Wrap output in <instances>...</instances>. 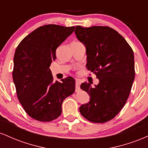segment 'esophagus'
I'll list each match as a JSON object with an SVG mask.
<instances>
[{
    "mask_svg": "<svg viewBox=\"0 0 148 148\" xmlns=\"http://www.w3.org/2000/svg\"><path fill=\"white\" fill-rule=\"evenodd\" d=\"M80 85H81V82L79 79L76 80V91H79L80 90Z\"/></svg>",
    "mask_w": 148,
    "mask_h": 148,
    "instance_id": "1",
    "label": "esophagus"
}]
</instances>
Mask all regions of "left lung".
Masks as SVG:
<instances>
[{
    "instance_id": "1",
    "label": "left lung",
    "mask_w": 148,
    "mask_h": 148,
    "mask_svg": "<svg viewBox=\"0 0 148 148\" xmlns=\"http://www.w3.org/2000/svg\"><path fill=\"white\" fill-rule=\"evenodd\" d=\"M74 33L86 47L88 69L99 79L94 88L89 83L81 84L90 101L81 105L79 111L89 121L106 123L121 111L130 95L135 77L133 50L109 27L77 25Z\"/></svg>"
}]
</instances>
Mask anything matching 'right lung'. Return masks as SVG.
I'll list each match as a JSON object with an SVG mask.
<instances>
[{
    "instance_id": "1",
    "label": "right lung",
    "mask_w": 148,
    "mask_h": 148,
    "mask_svg": "<svg viewBox=\"0 0 148 148\" xmlns=\"http://www.w3.org/2000/svg\"><path fill=\"white\" fill-rule=\"evenodd\" d=\"M74 30V26L55 24L39 27L18 45L12 76L19 102L27 114L41 122L60 116L64 99L75 91L72 77L54 82L49 69L56 49Z\"/></svg>"
}]
</instances>
